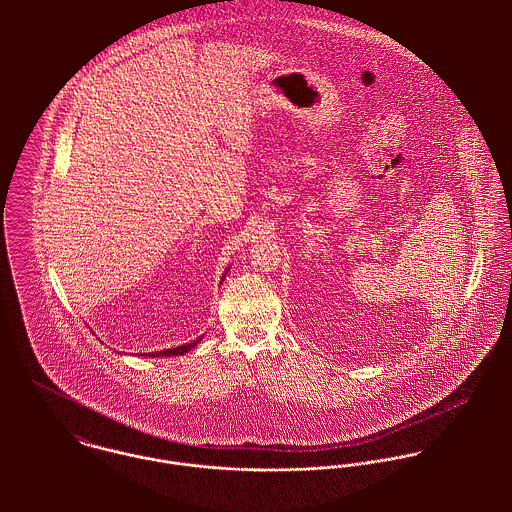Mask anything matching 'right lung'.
<instances>
[{
    "instance_id": "add662e5",
    "label": "right lung",
    "mask_w": 512,
    "mask_h": 512,
    "mask_svg": "<svg viewBox=\"0 0 512 512\" xmlns=\"http://www.w3.org/2000/svg\"><path fill=\"white\" fill-rule=\"evenodd\" d=\"M226 274V272H224ZM222 280H224V276H222ZM201 341V337L197 339V341H193V343H185V345H181V347H173V349H165V351H157V353H146V355H142V357H175V355H185V353H189L197 343Z\"/></svg>"
}]
</instances>
